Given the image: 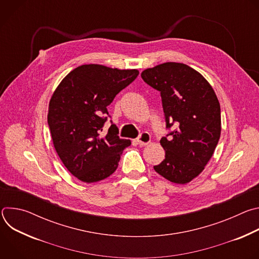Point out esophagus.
I'll use <instances>...</instances> for the list:
<instances>
[{"label":"esophagus","instance_id":"obj_1","mask_svg":"<svg viewBox=\"0 0 259 259\" xmlns=\"http://www.w3.org/2000/svg\"><path fill=\"white\" fill-rule=\"evenodd\" d=\"M136 141L139 145H146L147 143H150V141H151V135H150V133H147V132H142L137 137Z\"/></svg>","mask_w":259,"mask_h":259}]
</instances>
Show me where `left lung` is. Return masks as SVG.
I'll list each match as a JSON object with an SVG mask.
<instances>
[{"instance_id":"obj_1","label":"left lung","mask_w":259,"mask_h":259,"mask_svg":"<svg viewBox=\"0 0 259 259\" xmlns=\"http://www.w3.org/2000/svg\"><path fill=\"white\" fill-rule=\"evenodd\" d=\"M142 80L160 91L166 128L164 161L154 166L171 182L197 177L211 159L221 131L220 105L210 84L187 64L166 62L141 72Z\"/></svg>"}]
</instances>
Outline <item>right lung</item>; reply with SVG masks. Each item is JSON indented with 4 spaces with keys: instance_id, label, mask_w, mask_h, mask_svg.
Instances as JSON below:
<instances>
[{
    "instance_id": "add662e5",
    "label": "right lung",
    "mask_w": 259,
    "mask_h": 259,
    "mask_svg": "<svg viewBox=\"0 0 259 259\" xmlns=\"http://www.w3.org/2000/svg\"><path fill=\"white\" fill-rule=\"evenodd\" d=\"M137 69L84 64L71 70L54 91L48 125L57 155L67 170L91 183L112 175L118 168L128 139L119 137L112 124L102 132L107 105L138 76Z\"/></svg>"
}]
</instances>
